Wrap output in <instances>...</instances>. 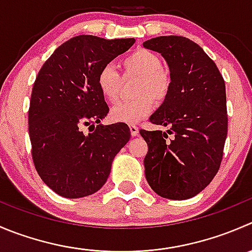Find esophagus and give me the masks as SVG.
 <instances>
[{"label": "esophagus", "instance_id": "obj_1", "mask_svg": "<svg viewBox=\"0 0 252 252\" xmlns=\"http://www.w3.org/2000/svg\"><path fill=\"white\" fill-rule=\"evenodd\" d=\"M129 129H130V134H131V135H133V136L138 135L139 128L135 126V124H130V126H129Z\"/></svg>", "mask_w": 252, "mask_h": 252}]
</instances>
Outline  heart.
Returning a JSON list of instances; mask_svg holds the SVG:
<instances>
[{
	"mask_svg": "<svg viewBox=\"0 0 252 252\" xmlns=\"http://www.w3.org/2000/svg\"><path fill=\"white\" fill-rule=\"evenodd\" d=\"M126 77H138L134 86L135 98L116 104L111 111V118L122 123H135L148 117L154 104L166 101L172 87V76L162 66L161 58L149 49L140 48L122 60ZM97 87L108 102H116L121 94L122 77L112 65L99 69L96 79Z\"/></svg>",
	"mask_w": 252,
	"mask_h": 252,
	"instance_id": "b5f03b06",
	"label": "heart"
}]
</instances>
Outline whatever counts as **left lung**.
Returning <instances> with one entry per match:
<instances>
[{
	"mask_svg": "<svg viewBox=\"0 0 252 252\" xmlns=\"http://www.w3.org/2000/svg\"><path fill=\"white\" fill-rule=\"evenodd\" d=\"M143 45L166 59L172 76L170 94L149 119L168 126L167 133L139 130L148 144L145 177L158 196L188 199L212 182L223 160L228 133L225 82L216 63L186 36H158Z\"/></svg>",
	"mask_w": 252,
	"mask_h": 252,
	"instance_id": "8db88e82",
	"label": "left lung"
}]
</instances>
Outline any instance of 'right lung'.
<instances>
[{"label": "right lung", "instance_id": "1", "mask_svg": "<svg viewBox=\"0 0 252 252\" xmlns=\"http://www.w3.org/2000/svg\"><path fill=\"white\" fill-rule=\"evenodd\" d=\"M134 43V38L74 36L36 75L28 111L32 158L43 182L59 196L81 198L98 191L114 156L130 139L126 123L101 124L109 108L96 79L102 66Z\"/></svg>", "mask_w": 252, "mask_h": 252}]
</instances>
